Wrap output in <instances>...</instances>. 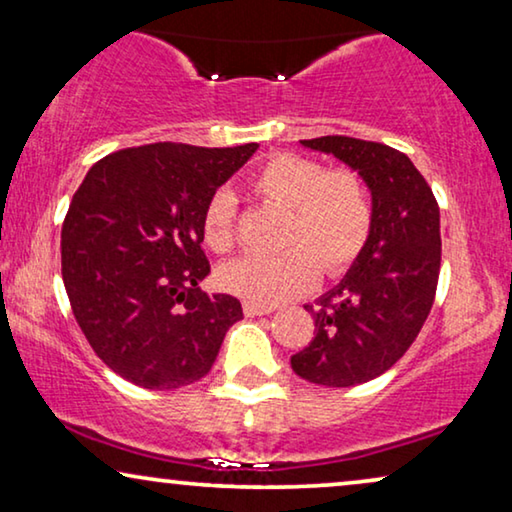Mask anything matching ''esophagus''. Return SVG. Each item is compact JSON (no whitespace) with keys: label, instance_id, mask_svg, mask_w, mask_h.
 <instances>
[{"label":"esophagus","instance_id":"1","mask_svg":"<svg viewBox=\"0 0 512 512\" xmlns=\"http://www.w3.org/2000/svg\"><path fill=\"white\" fill-rule=\"evenodd\" d=\"M272 312V307H268V305H256V303H244V314H247V317H263V314H270Z\"/></svg>","mask_w":512,"mask_h":512}]
</instances>
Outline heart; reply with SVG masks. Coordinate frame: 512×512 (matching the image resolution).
<instances>
[{
  "instance_id": "b5f03b06",
  "label": "heart",
  "mask_w": 512,
  "mask_h": 512,
  "mask_svg": "<svg viewBox=\"0 0 512 512\" xmlns=\"http://www.w3.org/2000/svg\"><path fill=\"white\" fill-rule=\"evenodd\" d=\"M258 198L286 209L279 247L284 254L244 256L223 265L219 282L235 296L256 305H277L305 293L317 279L340 275L366 247L373 205L363 179L345 167L326 170L319 160L277 153L249 181ZM237 200L219 191L202 214V242L226 254L237 240Z\"/></svg>"
}]
</instances>
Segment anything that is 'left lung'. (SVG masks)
<instances>
[{"label": "left lung", "instance_id": "left-lung-1", "mask_svg": "<svg viewBox=\"0 0 512 512\" xmlns=\"http://www.w3.org/2000/svg\"><path fill=\"white\" fill-rule=\"evenodd\" d=\"M359 172L373 200L366 247L317 305L314 338L291 356L293 373L324 387H354L389 370L422 331L440 272V209L405 153L366 139H300Z\"/></svg>", "mask_w": 512, "mask_h": 512}]
</instances>
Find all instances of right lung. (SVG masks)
I'll list each match as a JSON object with an SVG mask.
<instances>
[{"label": "right lung", "instance_id": "1", "mask_svg": "<svg viewBox=\"0 0 512 512\" xmlns=\"http://www.w3.org/2000/svg\"><path fill=\"white\" fill-rule=\"evenodd\" d=\"M158 142L90 167L62 223V282L95 354L137 387L179 389L212 370L240 300L207 296L202 214L254 156Z\"/></svg>", "mask_w": 512, "mask_h": 512}]
</instances>
